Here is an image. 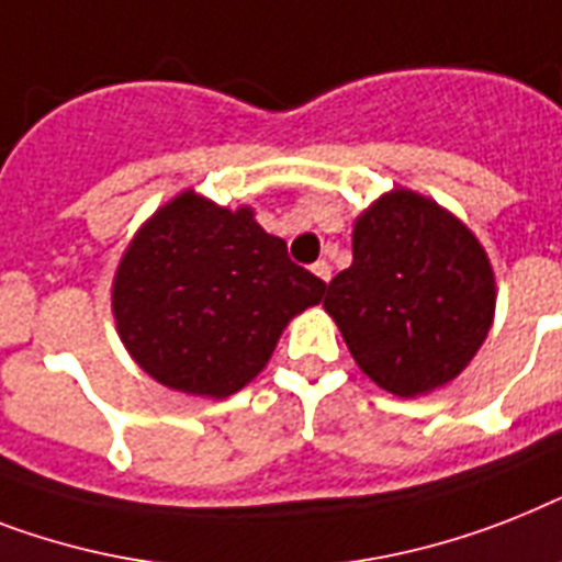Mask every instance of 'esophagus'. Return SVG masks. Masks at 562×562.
I'll list each match as a JSON object with an SVG mask.
<instances>
[{
	"mask_svg": "<svg viewBox=\"0 0 562 562\" xmlns=\"http://www.w3.org/2000/svg\"><path fill=\"white\" fill-rule=\"evenodd\" d=\"M312 271L317 273V277H321L323 282H328V280H331V266H328L326 259H321V262H314V266H312Z\"/></svg>",
	"mask_w": 562,
	"mask_h": 562,
	"instance_id": "1",
	"label": "esophagus"
}]
</instances>
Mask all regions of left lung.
I'll list each match as a JSON object with an SVG mask.
<instances>
[{"instance_id": "left-lung-1", "label": "left lung", "mask_w": 562, "mask_h": 562, "mask_svg": "<svg viewBox=\"0 0 562 562\" xmlns=\"http://www.w3.org/2000/svg\"><path fill=\"white\" fill-rule=\"evenodd\" d=\"M323 305L358 367L413 398L453 381L485 344L494 271L459 218L395 190L358 216L352 266L328 282Z\"/></svg>"}]
</instances>
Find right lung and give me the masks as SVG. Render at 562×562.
Wrapping results in <instances>:
<instances>
[{"instance_id":"add662e5","label":"right lung","mask_w":562,"mask_h":562,"mask_svg":"<svg viewBox=\"0 0 562 562\" xmlns=\"http://www.w3.org/2000/svg\"><path fill=\"white\" fill-rule=\"evenodd\" d=\"M323 291L254 210L234 213L187 190L132 239L112 308L121 340L158 384L227 398L262 372L285 323Z\"/></svg>"}]
</instances>
